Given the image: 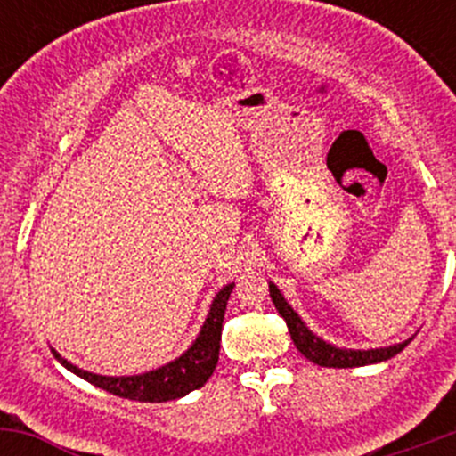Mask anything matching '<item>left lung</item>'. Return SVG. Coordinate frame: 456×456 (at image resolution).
I'll list each match as a JSON object with an SVG mask.
<instances>
[{
  "label": "left lung",
  "mask_w": 456,
  "mask_h": 456,
  "mask_svg": "<svg viewBox=\"0 0 456 456\" xmlns=\"http://www.w3.org/2000/svg\"><path fill=\"white\" fill-rule=\"evenodd\" d=\"M269 293L271 300H273L278 314L284 317L289 326V333H291L293 344H296L297 351L306 357L309 362H314L317 366H326V369H355V366H369V364H379V362L390 360L397 353H402L403 348L411 344L412 338H408L406 342L393 344V346L384 348H369V351H355V348H339L335 344L326 342L320 335H315L309 326L305 324L300 315L293 311V306L284 300V296L280 293V289L273 282H269Z\"/></svg>",
  "instance_id": "left-lung-1"
}]
</instances>
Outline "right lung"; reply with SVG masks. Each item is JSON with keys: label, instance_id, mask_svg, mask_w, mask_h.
I'll use <instances>...</instances> for the list:
<instances>
[{"label": "right lung", "instance_id": "obj_1", "mask_svg": "<svg viewBox=\"0 0 456 456\" xmlns=\"http://www.w3.org/2000/svg\"><path fill=\"white\" fill-rule=\"evenodd\" d=\"M233 282L224 284L211 300L209 311H207L205 322H202L199 335L194 342L190 344L185 353L176 357V360L167 362V364L159 366L154 370H145L141 375H96V372L84 370L68 362L66 357L59 355L53 348V355L61 366L68 370L79 375L81 379L90 381L96 388L108 390V393L117 395L123 399H134V402H172V399H181L190 395L191 390H199L205 386L218 364L220 353V333H223V320L224 309H227V300L232 296Z\"/></svg>", "mask_w": 456, "mask_h": 456}]
</instances>
